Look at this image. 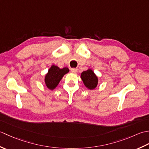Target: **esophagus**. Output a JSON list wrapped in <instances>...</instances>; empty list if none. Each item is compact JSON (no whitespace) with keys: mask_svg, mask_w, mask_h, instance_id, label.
Masks as SVG:
<instances>
[{"mask_svg":"<svg viewBox=\"0 0 149 149\" xmlns=\"http://www.w3.org/2000/svg\"><path fill=\"white\" fill-rule=\"evenodd\" d=\"M78 71V69L77 68H72L71 69V72L72 73H74V74H76Z\"/></svg>","mask_w":149,"mask_h":149,"instance_id":"esophagus-1","label":"esophagus"}]
</instances>
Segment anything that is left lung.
Listing matches in <instances>:
<instances>
[{
  "label": "left lung",
  "mask_w": 149,
  "mask_h": 149,
  "mask_svg": "<svg viewBox=\"0 0 149 149\" xmlns=\"http://www.w3.org/2000/svg\"><path fill=\"white\" fill-rule=\"evenodd\" d=\"M81 78L84 86L90 90H94L99 83L98 77L91 69H88L86 71L82 72Z\"/></svg>",
  "instance_id": "1"
}]
</instances>
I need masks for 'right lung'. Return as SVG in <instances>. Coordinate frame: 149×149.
I'll use <instances>...</instances> for the list:
<instances>
[{"instance_id": "right-lung-1", "label": "right lung", "mask_w": 149, "mask_h": 149, "mask_svg": "<svg viewBox=\"0 0 149 149\" xmlns=\"http://www.w3.org/2000/svg\"><path fill=\"white\" fill-rule=\"evenodd\" d=\"M68 72L69 69L67 67L59 68L58 66L52 65L45 74V81L47 87L50 90H54L63 76Z\"/></svg>"}]
</instances>
